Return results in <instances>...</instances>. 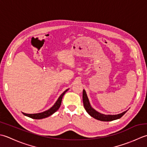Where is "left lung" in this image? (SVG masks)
Returning a JSON list of instances; mask_svg holds the SVG:
<instances>
[{"mask_svg": "<svg viewBox=\"0 0 147 147\" xmlns=\"http://www.w3.org/2000/svg\"><path fill=\"white\" fill-rule=\"evenodd\" d=\"M82 99H83V103H84V107L86 112H88L89 115H90L92 117L98 120V121H114V120L119 119L123 116L127 110L125 111L122 113H119V114L117 115H105L103 114V113H101L98 112L96 110H94L93 108H92L90 102H89V100L88 97V95L86 94V92L83 89V93H82Z\"/></svg>", "mask_w": 147, "mask_h": 147, "instance_id": "1", "label": "left lung"}]
</instances>
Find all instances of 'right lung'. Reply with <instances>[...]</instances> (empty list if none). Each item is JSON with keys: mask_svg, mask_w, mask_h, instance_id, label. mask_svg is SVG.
<instances>
[{"mask_svg": "<svg viewBox=\"0 0 147 147\" xmlns=\"http://www.w3.org/2000/svg\"><path fill=\"white\" fill-rule=\"evenodd\" d=\"M68 90V89H67V90H65L63 92V93L60 95V96L58 98V100L56 101L55 105H54L51 108H50L49 110H46V111L41 112V113H32V114H30V113H25L23 112V115H25V116H27V117H30L32 119H44V118L53 115V113L56 112L57 110L59 109V108L60 107L63 96L64 94L66 93V92H67Z\"/></svg>", "mask_w": 147, "mask_h": 147, "instance_id": "right-lung-1", "label": "right lung"}]
</instances>
